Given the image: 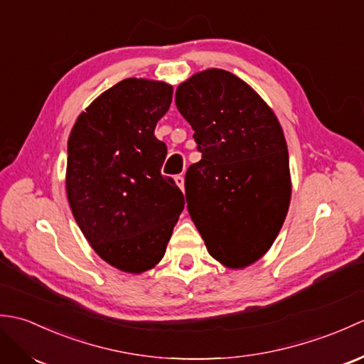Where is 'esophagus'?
Instances as JSON below:
<instances>
[{"mask_svg": "<svg viewBox=\"0 0 364 364\" xmlns=\"http://www.w3.org/2000/svg\"><path fill=\"white\" fill-rule=\"evenodd\" d=\"M175 183H176L178 188H180L181 191H184V178H183V175H176L175 176Z\"/></svg>", "mask_w": 364, "mask_h": 364, "instance_id": "34e87169", "label": "esophagus"}]
</instances>
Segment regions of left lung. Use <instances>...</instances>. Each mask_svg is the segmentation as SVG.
Returning a JSON list of instances; mask_svg holds the SVG:
<instances>
[{
	"label": "left lung",
	"instance_id": "obj_1",
	"mask_svg": "<svg viewBox=\"0 0 364 364\" xmlns=\"http://www.w3.org/2000/svg\"><path fill=\"white\" fill-rule=\"evenodd\" d=\"M175 105L202 153L184 180L188 211L211 257L244 269L270 249L288 214L289 156L280 122L249 84L220 68L181 82Z\"/></svg>",
	"mask_w": 364,
	"mask_h": 364
}]
</instances>
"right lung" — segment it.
I'll list each match as a JSON object with an SVG mask.
<instances>
[{"label":"right lung","mask_w":364,"mask_h":364,"mask_svg":"<svg viewBox=\"0 0 364 364\" xmlns=\"http://www.w3.org/2000/svg\"><path fill=\"white\" fill-rule=\"evenodd\" d=\"M172 94L164 81L123 80L80 114L68 137L73 218L98 257L123 272L158 264L184 208L180 188L161 175L167 146L154 136Z\"/></svg>","instance_id":"1"}]
</instances>
